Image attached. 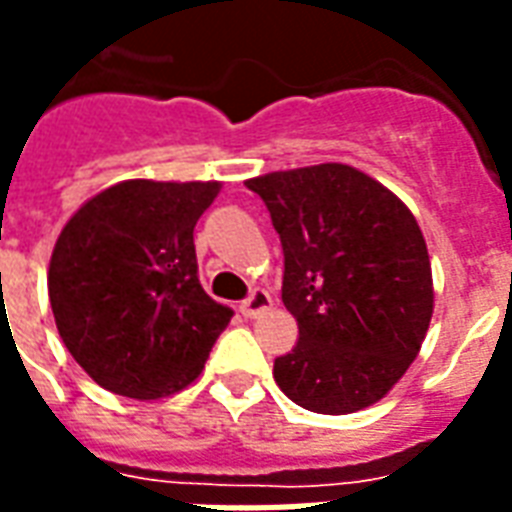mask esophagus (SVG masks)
Returning <instances> with one entry per match:
<instances>
[{"label":"esophagus","mask_w":512,"mask_h":512,"mask_svg":"<svg viewBox=\"0 0 512 512\" xmlns=\"http://www.w3.org/2000/svg\"><path fill=\"white\" fill-rule=\"evenodd\" d=\"M241 314L244 317H260V314H266L268 309H271V295L266 293V290H260V287H255L252 293L246 295L244 301H241Z\"/></svg>","instance_id":"1"}]
</instances>
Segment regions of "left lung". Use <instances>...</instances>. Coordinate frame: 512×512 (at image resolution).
Wrapping results in <instances>:
<instances>
[{"instance_id": "1", "label": "left lung", "mask_w": 512, "mask_h": 512, "mask_svg": "<svg viewBox=\"0 0 512 512\" xmlns=\"http://www.w3.org/2000/svg\"><path fill=\"white\" fill-rule=\"evenodd\" d=\"M285 252L282 301L298 320L274 380L298 407L347 415L380 401L415 361L434 290L418 222L391 189L339 162L246 181Z\"/></svg>"}]
</instances>
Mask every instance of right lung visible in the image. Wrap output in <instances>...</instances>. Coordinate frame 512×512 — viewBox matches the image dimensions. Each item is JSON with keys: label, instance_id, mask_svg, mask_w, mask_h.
Listing matches in <instances>:
<instances>
[{"label": "right lung", "instance_id": "right-lung-1", "mask_svg": "<svg viewBox=\"0 0 512 512\" xmlns=\"http://www.w3.org/2000/svg\"><path fill=\"white\" fill-rule=\"evenodd\" d=\"M217 181H121L64 225L48 295L64 347L105 391L160 399L195 380L233 312L198 279L195 225Z\"/></svg>", "mask_w": 512, "mask_h": 512}]
</instances>
